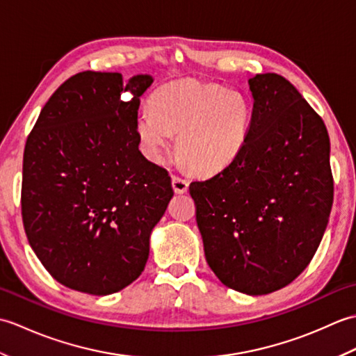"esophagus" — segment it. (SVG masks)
I'll return each mask as SVG.
<instances>
[{
    "instance_id": "obj_1",
    "label": "esophagus",
    "mask_w": 356,
    "mask_h": 356,
    "mask_svg": "<svg viewBox=\"0 0 356 356\" xmlns=\"http://www.w3.org/2000/svg\"><path fill=\"white\" fill-rule=\"evenodd\" d=\"M171 184H172V190L176 191L177 194H184V193H186V190H188V185H190V182H188V180H186L185 177H182V176H176V174H174V176H172Z\"/></svg>"
}]
</instances>
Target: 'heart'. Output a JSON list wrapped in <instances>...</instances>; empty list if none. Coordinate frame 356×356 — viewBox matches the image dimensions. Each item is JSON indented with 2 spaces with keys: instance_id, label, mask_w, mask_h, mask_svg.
<instances>
[{
  "instance_id": "b5f03b06",
  "label": "heart",
  "mask_w": 356,
  "mask_h": 356,
  "mask_svg": "<svg viewBox=\"0 0 356 356\" xmlns=\"http://www.w3.org/2000/svg\"><path fill=\"white\" fill-rule=\"evenodd\" d=\"M149 108L138 119L147 156L162 162L177 133V151L197 171L228 165L243 147L251 122L246 97L211 82H171L153 95Z\"/></svg>"
}]
</instances>
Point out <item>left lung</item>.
<instances>
[{
	"label": "left lung",
	"instance_id": "left-lung-1",
	"mask_svg": "<svg viewBox=\"0 0 356 356\" xmlns=\"http://www.w3.org/2000/svg\"><path fill=\"white\" fill-rule=\"evenodd\" d=\"M254 107L238 154L190 194L205 257L234 291L292 283L318 249L334 203L330 140L321 116L277 73L249 79Z\"/></svg>",
	"mask_w": 356,
	"mask_h": 356
}]
</instances>
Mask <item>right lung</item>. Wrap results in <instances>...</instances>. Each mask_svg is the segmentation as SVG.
Wrapping results in <instances>:
<instances>
[{
  "instance_id": "right-lung-1",
  "label": "right lung",
  "mask_w": 356,
  "mask_h": 356,
  "mask_svg": "<svg viewBox=\"0 0 356 356\" xmlns=\"http://www.w3.org/2000/svg\"><path fill=\"white\" fill-rule=\"evenodd\" d=\"M153 78L81 72L59 86L30 131L21 214L36 257L70 289L108 295L138 278L171 177L139 151L138 110Z\"/></svg>"
}]
</instances>
